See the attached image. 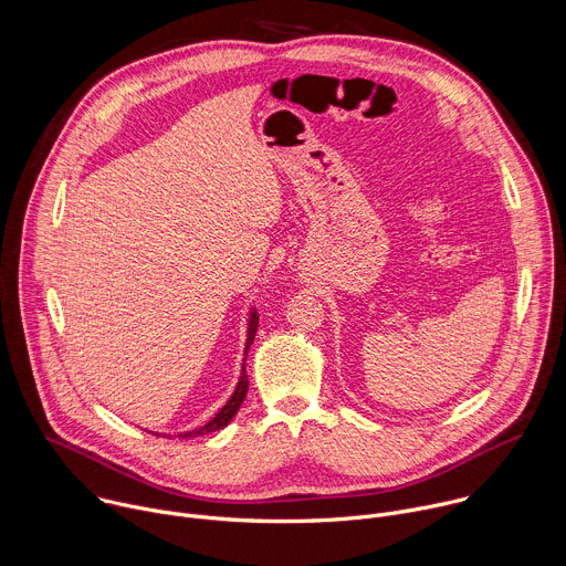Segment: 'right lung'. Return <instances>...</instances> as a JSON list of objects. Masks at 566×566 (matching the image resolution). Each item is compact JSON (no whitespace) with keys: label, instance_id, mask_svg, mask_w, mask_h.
Here are the masks:
<instances>
[{"label":"right lung","instance_id":"add662e5","mask_svg":"<svg viewBox=\"0 0 566 566\" xmlns=\"http://www.w3.org/2000/svg\"><path fill=\"white\" fill-rule=\"evenodd\" d=\"M255 333H258V311L251 308L249 311V319H247V342H244V359H242V370H240V378H238V387L233 391V396L229 398V402L202 427L193 429V431H184V433H177V436H170V438H198V436H207V433H213V431H220L224 429L240 411L247 394H249V375H247V355H249V348L255 339ZM157 436V433H155Z\"/></svg>","mask_w":566,"mask_h":566}]
</instances>
